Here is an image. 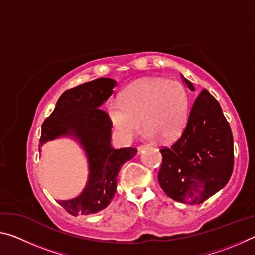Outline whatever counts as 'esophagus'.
Listing matches in <instances>:
<instances>
[{
  "label": "esophagus",
  "instance_id": "34e87169",
  "mask_svg": "<svg viewBox=\"0 0 255 255\" xmlns=\"http://www.w3.org/2000/svg\"><path fill=\"white\" fill-rule=\"evenodd\" d=\"M146 147H147V146H146V145H140V146H138V153H141V152H143V150H144Z\"/></svg>",
  "mask_w": 255,
  "mask_h": 255
}]
</instances>
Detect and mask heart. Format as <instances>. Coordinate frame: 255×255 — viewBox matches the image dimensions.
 <instances>
[{
	"label": "heart",
	"mask_w": 255,
	"mask_h": 255,
	"mask_svg": "<svg viewBox=\"0 0 255 255\" xmlns=\"http://www.w3.org/2000/svg\"><path fill=\"white\" fill-rule=\"evenodd\" d=\"M189 94L180 82L146 77L127 86L120 102L110 101L107 114L119 138L130 140L143 127L163 141L178 138L188 119Z\"/></svg>",
	"instance_id": "obj_1"
}]
</instances>
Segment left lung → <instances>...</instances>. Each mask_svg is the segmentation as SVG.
I'll list each match as a JSON object with an SVG mask.
<instances>
[{
  "label": "left lung",
  "instance_id": "left-lung-1",
  "mask_svg": "<svg viewBox=\"0 0 255 255\" xmlns=\"http://www.w3.org/2000/svg\"><path fill=\"white\" fill-rule=\"evenodd\" d=\"M182 79L193 91L191 82ZM161 153L158 182L175 201L199 205L227 184L234 167L232 130L221 105L206 89L193 103L182 135Z\"/></svg>",
  "mask_w": 255,
  "mask_h": 255
}]
</instances>
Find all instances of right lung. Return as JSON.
I'll use <instances>...</instances> for the list:
<instances>
[{
  "label": "right lung",
  "instance_id": "obj_1",
  "mask_svg": "<svg viewBox=\"0 0 255 255\" xmlns=\"http://www.w3.org/2000/svg\"><path fill=\"white\" fill-rule=\"evenodd\" d=\"M116 85L115 80L101 77L67 90L42 123L39 146L62 136L73 137L88 157L89 180L83 191L73 199L58 200L73 216L97 214L107 208L117 190L120 167L137 154L136 148L111 146L112 125L100 107Z\"/></svg>",
  "mask_w": 255,
  "mask_h": 255
}]
</instances>
